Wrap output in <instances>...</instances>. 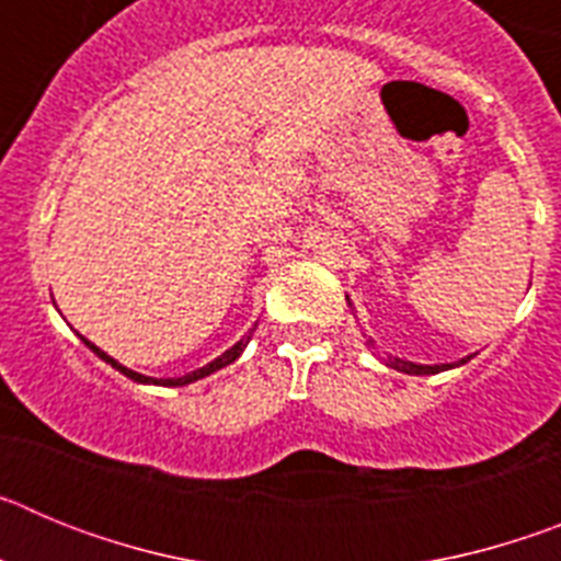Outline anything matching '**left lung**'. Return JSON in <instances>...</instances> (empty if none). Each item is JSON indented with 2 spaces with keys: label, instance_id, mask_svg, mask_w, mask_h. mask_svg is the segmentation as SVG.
Segmentation results:
<instances>
[{
  "label": "left lung",
  "instance_id": "1",
  "mask_svg": "<svg viewBox=\"0 0 561 561\" xmlns=\"http://www.w3.org/2000/svg\"><path fill=\"white\" fill-rule=\"evenodd\" d=\"M368 342H370V340H368ZM469 359H472V356H466V359H460V365H463V362H469ZM388 365H390V368L401 370V374H413V376H424V374H440V370L455 368V365H415V362L393 359V356H390V359H388Z\"/></svg>",
  "mask_w": 561,
  "mask_h": 561
}]
</instances>
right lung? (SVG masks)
Instances as JSON below:
<instances>
[{"instance_id":"1","label":"right lung","mask_w":561,"mask_h":561,"mask_svg":"<svg viewBox=\"0 0 561 561\" xmlns=\"http://www.w3.org/2000/svg\"><path fill=\"white\" fill-rule=\"evenodd\" d=\"M250 336H252V331H250V334L244 336V340H238L236 345H232L230 351H225V354H221L219 359H213L210 365H205V368H199V370H193V374H187V376H180V379H151V376L134 374V370L123 368L121 362H114L112 356H108V354H103V351L98 348V345H92V342H89V340H83V342H87L89 348L95 351V354L101 356L103 362H108V365H112V368H117V370H121L123 376H128V379H134V381H142V385H165V388H182V385H191V381L202 379V376H210V374H216V370H219V368H225V365H230V362H236L238 356H241V351L247 348V342H250Z\"/></svg>"}]
</instances>
